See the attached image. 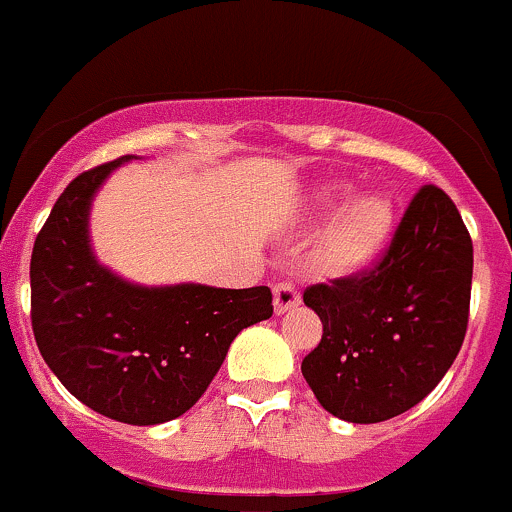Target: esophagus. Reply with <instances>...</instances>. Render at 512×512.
<instances>
[{
	"label": "esophagus",
	"instance_id": "esophagus-1",
	"mask_svg": "<svg viewBox=\"0 0 512 512\" xmlns=\"http://www.w3.org/2000/svg\"><path fill=\"white\" fill-rule=\"evenodd\" d=\"M300 305V293L293 283H278L273 288V310L276 315H285L288 310Z\"/></svg>",
	"mask_w": 512,
	"mask_h": 512
}]
</instances>
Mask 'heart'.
I'll use <instances>...</instances> for the list:
<instances>
[{"mask_svg":"<svg viewBox=\"0 0 512 512\" xmlns=\"http://www.w3.org/2000/svg\"><path fill=\"white\" fill-rule=\"evenodd\" d=\"M346 197V185H324L320 205L332 210ZM395 232V205L381 192L349 197L324 227L312 266L322 276H354L386 251Z\"/></svg>","mask_w":512,"mask_h":512,"instance_id":"obj_1","label":"heart"}]
</instances>
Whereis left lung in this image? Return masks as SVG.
<instances>
[{
	"instance_id": "left-lung-1",
	"label": "left lung",
	"mask_w": 512,
	"mask_h": 512,
	"mask_svg": "<svg viewBox=\"0 0 512 512\" xmlns=\"http://www.w3.org/2000/svg\"><path fill=\"white\" fill-rule=\"evenodd\" d=\"M474 244L437 185H422L381 261L302 295L322 339L302 376L327 412L356 425L420 403L454 364L469 324Z\"/></svg>"
}]
</instances>
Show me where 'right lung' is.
<instances>
[{"label":"right lung","instance_id":"add662e5","mask_svg":"<svg viewBox=\"0 0 512 512\" xmlns=\"http://www.w3.org/2000/svg\"><path fill=\"white\" fill-rule=\"evenodd\" d=\"M131 158L80 173L53 205L31 254V327L80 403L126 425H161L202 398L236 334L273 315V295L266 285L146 288L100 266L92 197Z\"/></svg>","mask_w":512,"mask_h":512}]
</instances>
